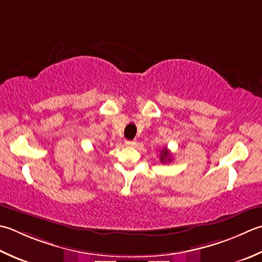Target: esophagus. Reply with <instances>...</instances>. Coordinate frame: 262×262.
I'll return each mask as SVG.
<instances>
[{
  "label": "esophagus",
  "instance_id": "obj_1",
  "mask_svg": "<svg viewBox=\"0 0 262 262\" xmlns=\"http://www.w3.org/2000/svg\"><path fill=\"white\" fill-rule=\"evenodd\" d=\"M125 144H126V146H134L136 143L134 141H126Z\"/></svg>",
  "mask_w": 262,
  "mask_h": 262
}]
</instances>
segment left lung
<instances>
[{"instance_id": "left-lung-1", "label": "left lung", "mask_w": 262, "mask_h": 262, "mask_svg": "<svg viewBox=\"0 0 262 262\" xmlns=\"http://www.w3.org/2000/svg\"><path fill=\"white\" fill-rule=\"evenodd\" d=\"M171 155L169 153V151L167 150V147L162 148L161 150V156H160V160L161 162H170L171 161Z\"/></svg>"}]
</instances>
